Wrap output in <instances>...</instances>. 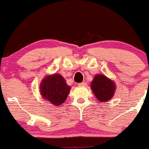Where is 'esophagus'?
<instances>
[{"instance_id":"esophagus-1","label":"esophagus","mask_w":149,"mask_h":149,"mask_svg":"<svg viewBox=\"0 0 149 149\" xmlns=\"http://www.w3.org/2000/svg\"><path fill=\"white\" fill-rule=\"evenodd\" d=\"M86 82H81L80 84H78V85H79V86H86Z\"/></svg>"}]
</instances>
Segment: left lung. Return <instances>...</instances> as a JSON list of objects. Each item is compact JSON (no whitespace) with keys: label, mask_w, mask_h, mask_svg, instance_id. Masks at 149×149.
<instances>
[{"label":"left lung","mask_w":149,"mask_h":149,"mask_svg":"<svg viewBox=\"0 0 149 149\" xmlns=\"http://www.w3.org/2000/svg\"><path fill=\"white\" fill-rule=\"evenodd\" d=\"M91 87L96 97L101 102L110 100L115 94V85L114 82L102 74L95 76L91 82Z\"/></svg>","instance_id":"obj_1"}]
</instances>
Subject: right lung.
Returning <instances> with one entry per match:
<instances>
[{
	"label": "right lung",
	"mask_w": 149,
	"mask_h": 149,
	"mask_svg": "<svg viewBox=\"0 0 149 149\" xmlns=\"http://www.w3.org/2000/svg\"><path fill=\"white\" fill-rule=\"evenodd\" d=\"M40 88L41 95L54 105L62 104L71 89L65 78L58 74L45 78Z\"/></svg>",
	"instance_id": "right-lung-1"
}]
</instances>
